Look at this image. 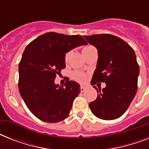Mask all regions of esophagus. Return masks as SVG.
<instances>
[{"mask_svg": "<svg viewBox=\"0 0 149 149\" xmlns=\"http://www.w3.org/2000/svg\"><path fill=\"white\" fill-rule=\"evenodd\" d=\"M86 90V86H80V91H81V92H84Z\"/></svg>", "mask_w": 149, "mask_h": 149, "instance_id": "esophagus-1", "label": "esophagus"}]
</instances>
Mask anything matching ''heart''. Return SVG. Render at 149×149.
<instances>
[{
  "mask_svg": "<svg viewBox=\"0 0 149 149\" xmlns=\"http://www.w3.org/2000/svg\"><path fill=\"white\" fill-rule=\"evenodd\" d=\"M92 47H93V46H87V47L84 48V51H85V50H86V49H91V48H92ZM69 56H70V52H68V53L65 54V61L68 60V58H69ZM72 77H73V78H74L76 80H77V81H79V82H84L86 79V74H85V73H84V72H79V71H75V72H72Z\"/></svg>",
  "mask_w": 149,
  "mask_h": 149,
  "instance_id": "obj_1",
  "label": "heart"
}]
</instances>
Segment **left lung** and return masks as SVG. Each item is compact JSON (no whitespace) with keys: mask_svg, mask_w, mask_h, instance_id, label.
<instances>
[{"mask_svg":"<svg viewBox=\"0 0 149 149\" xmlns=\"http://www.w3.org/2000/svg\"><path fill=\"white\" fill-rule=\"evenodd\" d=\"M84 38L98 52L91 84H106L102 90L94 86L97 97L90 103V108L100 119H117L127 111L138 89L139 65L134 49L121 38L109 34Z\"/></svg>","mask_w":149,"mask_h":149,"instance_id":"obj_1","label":"left lung"}]
</instances>
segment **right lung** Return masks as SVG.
I'll list each match as a JSON object with an SVG mask.
<instances>
[{"mask_svg": "<svg viewBox=\"0 0 149 149\" xmlns=\"http://www.w3.org/2000/svg\"><path fill=\"white\" fill-rule=\"evenodd\" d=\"M87 42L80 36L45 33L29 43L18 65L20 94L28 108L45 122L56 123L67 118L80 86L67 81L55 84L57 74L65 67L68 52Z\"/></svg>", "mask_w": 149, "mask_h": 149, "instance_id": "add662e5", "label": "right lung"}]
</instances>
